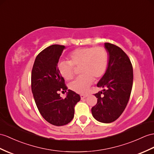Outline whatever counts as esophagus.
Returning <instances> with one entry per match:
<instances>
[{
    "label": "esophagus",
    "instance_id": "34e87169",
    "mask_svg": "<svg viewBox=\"0 0 154 154\" xmlns=\"http://www.w3.org/2000/svg\"><path fill=\"white\" fill-rule=\"evenodd\" d=\"M88 97L87 95H83V94L80 95V97H81V99H82V100L85 99V98H86V97Z\"/></svg>",
    "mask_w": 154,
    "mask_h": 154
}]
</instances>
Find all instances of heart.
<instances>
[{
    "mask_svg": "<svg viewBox=\"0 0 154 154\" xmlns=\"http://www.w3.org/2000/svg\"><path fill=\"white\" fill-rule=\"evenodd\" d=\"M69 61L58 63L60 74L66 80H72L75 68H80V76L71 82L69 88L78 93H85L95 80L102 77L106 72L108 54L103 47L79 48L70 52Z\"/></svg>",
    "mask_w": 154,
    "mask_h": 154,
    "instance_id": "1",
    "label": "heart"
}]
</instances>
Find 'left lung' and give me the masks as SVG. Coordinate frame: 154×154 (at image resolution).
<instances>
[{
  "mask_svg": "<svg viewBox=\"0 0 154 154\" xmlns=\"http://www.w3.org/2000/svg\"><path fill=\"white\" fill-rule=\"evenodd\" d=\"M104 48L108 54V67L97 85L103 89L95 94L98 99L96 105L91 108V113L96 120L108 123L122 115L128 103L133 70L129 58L120 48L104 43Z\"/></svg>",
  "mask_w": 154,
  "mask_h": 154,
  "instance_id": "obj_1",
  "label": "left lung"
}]
</instances>
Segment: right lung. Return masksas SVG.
I'll return each instance as SVG.
<instances>
[{
	"label": "right lung",
	"mask_w": 154,
	"mask_h": 154,
	"mask_svg": "<svg viewBox=\"0 0 154 154\" xmlns=\"http://www.w3.org/2000/svg\"><path fill=\"white\" fill-rule=\"evenodd\" d=\"M64 46L54 44L36 56L31 72V89L36 106L46 120L55 126L68 124L74 114V106L80 100L76 93L68 90L65 99L59 92L68 89L57 69Z\"/></svg>",
	"instance_id": "add662e5"
}]
</instances>
